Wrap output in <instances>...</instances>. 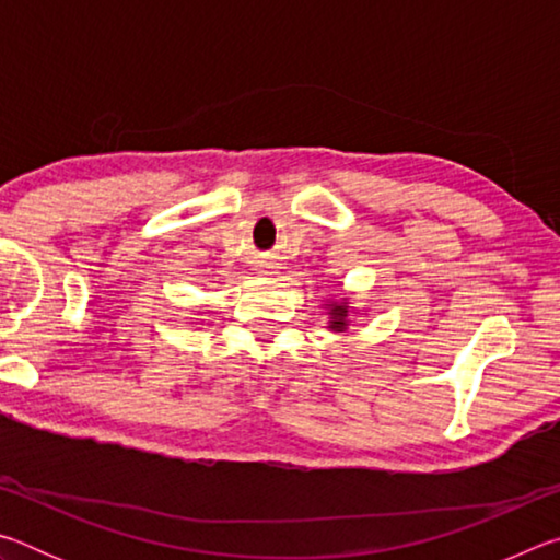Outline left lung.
<instances>
[{
    "mask_svg": "<svg viewBox=\"0 0 560 560\" xmlns=\"http://www.w3.org/2000/svg\"><path fill=\"white\" fill-rule=\"evenodd\" d=\"M343 316H346V308L343 306H336L334 308V320H330V326L334 328H343L346 324H343Z\"/></svg>",
    "mask_w": 560,
    "mask_h": 560,
    "instance_id": "8db88e82",
    "label": "left lung"
}]
</instances>
